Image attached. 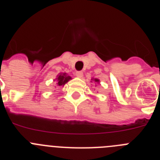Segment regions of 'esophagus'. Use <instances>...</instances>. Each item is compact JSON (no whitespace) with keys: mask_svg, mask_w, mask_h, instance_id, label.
I'll list each match as a JSON object with an SVG mask.
<instances>
[{"mask_svg":"<svg viewBox=\"0 0 160 160\" xmlns=\"http://www.w3.org/2000/svg\"><path fill=\"white\" fill-rule=\"evenodd\" d=\"M75 75L78 78H82L83 77L82 71H77L75 73Z\"/></svg>","mask_w":160,"mask_h":160,"instance_id":"obj_1","label":"esophagus"}]
</instances>
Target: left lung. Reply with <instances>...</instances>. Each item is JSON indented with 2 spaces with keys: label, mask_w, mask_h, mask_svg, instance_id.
Wrapping results in <instances>:
<instances>
[{
  "label": "left lung",
  "mask_w": 160,
  "mask_h": 160,
  "mask_svg": "<svg viewBox=\"0 0 160 160\" xmlns=\"http://www.w3.org/2000/svg\"><path fill=\"white\" fill-rule=\"evenodd\" d=\"M91 80H94V82L99 83V80H98V78H93V79H91Z\"/></svg>",
  "instance_id": "obj_1"
}]
</instances>
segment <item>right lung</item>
<instances>
[{
	"mask_svg": "<svg viewBox=\"0 0 160 160\" xmlns=\"http://www.w3.org/2000/svg\"><path fill=\"white\" fill-rule=\"evenodd\" d=\"M70 79H71V77L69 75H67L66 73H60L58 74L56 78L57 80V85L58 87H63L66 82L70 81Z\"/></svg>",
	"mask_w": 160,
	"mask_h": 160,
	"instance_id": "right-lung-1",
	"label": "right lung"
}]
</instances>
